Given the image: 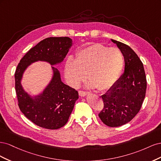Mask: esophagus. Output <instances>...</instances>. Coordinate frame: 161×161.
Listing matches in <instances>:
<instances>
[{"mask_svg": "<svg viewBox=\"0 0 161 161\" xmlns=\"http://www.w3.org/2000/svg\"><path fill=\"white\" fill-rule=\"evenodd\" d=\"M79 94L80 97H85L86 95L89 94L88 92H85V91H79Z\"/></svg>", "mask_w": 161, "mask_h": 161, "instance_id": "obj_1", "label": "esophagus"}]
</instances>
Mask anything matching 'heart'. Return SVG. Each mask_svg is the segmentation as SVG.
<instances>
[{"label":"heart","instance_id":"1","mask_svg":"<svg viewBox=\"0 0 161 161\" xmlns=\"http://www.w3.org/2000/svg\"><path fill=\"white\" fill-rule=\"evenodd\" d=\"M124 65V55L119 49L95 43L79 50L74 60H67L65 76L71 86L77 87L86 75L90 87L105 91L116 83Z\"/></svg>","mask_w":161,"mask_h":161}]
</instances>
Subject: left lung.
<instances>
[{
	"mask_svg": "<svg viewBox=\"0 0 161 161\" xmlns=\"http://www.w3.org/2000/svg\"><path fill=\"white\" fill-rule=\"evenodd\" d=\"M124 57V74L105 94L101 95L104 107L99 114L101 120L109 127L128 123L142 107L147 90V78L142 62L131 48L111 40Z\"/></svg>",
	"mask_w": 161,
	"mask_h": 161,
	"instance_id": "left-lung-1",
	"label": "left lung"
}]
</instances>
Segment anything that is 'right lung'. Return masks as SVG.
Here are the masks:
<instances>
[{"mask_svg":"<svg viewBox=\"0 0 161 161\" xmlns=\"http://www.w3.org/2000/svg\"><path fill=\"white\" fill-rule=\"evenodd\" d=\"M72 45L68 37L44 39L29 50L17 67L14 73L18 105L22 113L40 127L57 130L69 120L79 93L75 89L63 83L60 72L52 66L53 76L42 93L34 97L24 91L21 81L23 72L31 63L43 61L56 65L65 58Z\"/></svg>","mask_w":161,"mask_h":161,"instance_id":"add662e5","label":"right lung"}]
</instances>
